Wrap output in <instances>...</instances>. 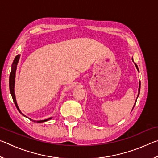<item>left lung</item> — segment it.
Wrapping results in <instances>:
<instances>
[{
  "instance_id": "obj_1",
  "label": "left lung",
  "mask_w": 158,
  "mask_h": 158,
  "mask_svg": "<svg viewBox=\"0 0 158 158\" xmlns=\"http://www.w3.org/2000/svg\"><path fill=\"white\" fill-rule=\"evenodd\" d=\"M135 66L137 67V69L139 70V69H138V67H137V64L136 63H135ZM140 85H141V84L139 83V92H140Z\"/></svg>"
}]
</instances>
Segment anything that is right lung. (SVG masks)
<instances>
[{
    "mask_svg": "<svg viewBox=\"0 0 158 158\" xmlns=\"http://www.w3.org/2000/svg\"><path fill=\"white\" fill-rule=\"evenodd\" d=\"M19 57H20V55H17V56L15 57V60H14V61H13V63H12V70H11V73H10V75L9 85H10V93H11V95H12L13 101H14L16 107H17V109H18V111H19L21 114H22V113H21V111L19 110V107H18V105H17V101H16L15 95V90H14V87H15V73H16V69H17V65L19 59ZM22 115H23V114H22ZM23 116H24V115H23ZM50 119H52V118H48V119L44 120V121H37V123H42V122L49 121V120H50Z\"/></svg>",
    "mask_w": 158,
    "mask_h": 158,
    "instance_id": "add662e5",
    "label": "right lung"
}]
</instances>
